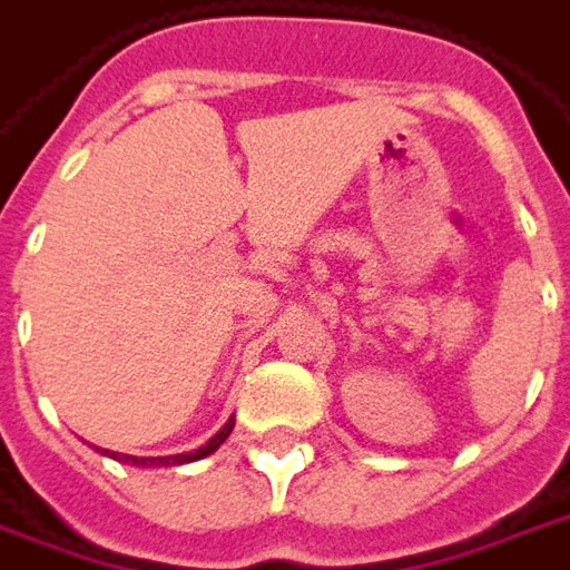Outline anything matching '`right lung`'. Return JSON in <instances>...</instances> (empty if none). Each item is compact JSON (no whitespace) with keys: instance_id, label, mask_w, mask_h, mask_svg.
Here are the masks:
<instances>
[{"instance_id":"1","label":"right lung","mask_w":570,"mask_h":570,"mask_svg":"<svg viewBox=\"0 0 570 570\" xmlns=\"http://www.w3.org/2000/svg\"><path fill=\"white\" fill-rule=\"evenodd\" d=\"M232 425H235V420H229V423L223 425L220 432H217V435L210 438V441H208V444H205V446H199V450H193V453H178V456L138 459V456H126V453H108V450H102V453H105V456L117 459V462H129V465H184V462H196V459L210 456V453H214V450H217V446H220L223 441L229 438Z\"/></svg>"}]
</instances>
